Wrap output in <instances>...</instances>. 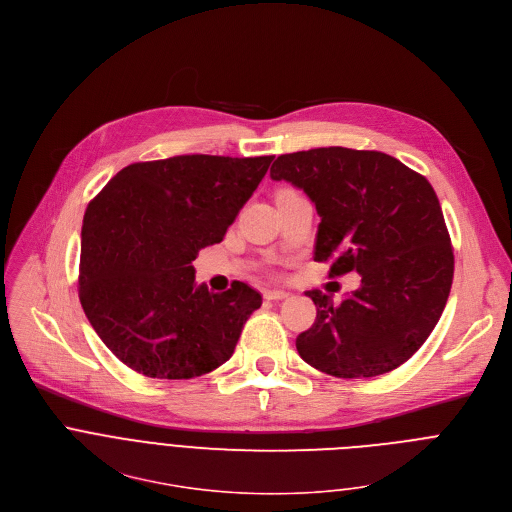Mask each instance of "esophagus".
<instances>
[{
  "instance_id": "obj_1",
  "label": "esophagus",
  "mask_w": 512,
  "mask_h": 512,
  "mask_svg": "<svg viewBox=\"0 0 512 512\" xmlns=\"http://www.w3.org/2000/svg\"><path fill=\"white\" fill-rule=\"evenodd\" d=\"M263 297L269 299V301H279V299L289 297V293L283 291V289H265V291H263Z\"/></svg>"
}]
</instances>
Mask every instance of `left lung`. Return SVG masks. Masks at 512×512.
<instances>
[{"mask_svg":"<svg viewBox=\"0 0 512 512\" xmlns=\"http://www.w3.org/2000/svg\"><path fill=\"white\" fill-rule=\"evenodd\" d=\"M273 181L301 189L321 219L315 261L329 277L356 271L362 285L317 307L299 333V356L335 378H374L410 360L438 323L454 275V255L432 185L398 158L344 146L281 154Z\"/></svg>","mask_w":512,"mask_h":512,"instance_id":"obj_1","label":"left lung"}]
</instances>
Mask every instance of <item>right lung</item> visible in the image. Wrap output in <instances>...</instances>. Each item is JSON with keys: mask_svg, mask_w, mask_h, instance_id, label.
Instances as JSON below:
<instances>
[{"mask_svg": "<svg viewBox=\"0 0 512 512\" xmlns=\"http://www.w3.org/2000/svg\"><path fill=\"white\" fill-rule=\"evenodd\" d=\"M273 156L185 154L122 168L88 205L80 301L106 348L148 378L189 380L225 364L261 295L213 293L193 261L221 243Z\"/></svg>", "mask_w": 512, "mask_h": 512, "instance_id": "right-lung-1", "label": "right lung"}]
</instances>
